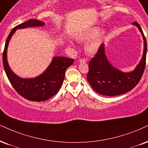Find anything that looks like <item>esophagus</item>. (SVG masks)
Returning <instances> with one entry per match:
<instances>
[{"mask_svg": "<svg viewBox=\"0 0 148 148\" xmlns=\"http://www.w3.org/2000/svg\"><path fill=\"white\" fill-rule=\"evenodd\" d=\"M79 62L80 63H84V62H86L87 60L85 59V58H81V59H79Z\"/></svg>", "mask_w": 148, "mask_h": 148, "instance_id": "34e87169", "label": "esophagus"}]
</instances>
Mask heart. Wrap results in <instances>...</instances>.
Listing matches in <instances>:
<instances>
[{
    "instance_id": "heart-1",
    "label": "heart",
    "mask_w": 148,
    "mask_h": 148,
    "mask_svg": "<svg viewBox=\"0 0 148 148\" xmlns=\"http://www.w3.org/2000/svg\"><path fill=\"white\" fill-rule=\"evenodd\" d=\"M104 36L103 31H99L98 27H92L77 34L75 39L79 42L88 40L85 45V51L88 54H94L101 46Z\"/></svg>"
}]
</instances>
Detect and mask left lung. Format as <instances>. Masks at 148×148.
I'll return each instance as SVG.
<instances>
[{"label":"left lung","mask_w":148,"mask_h":148,"mask_svg":"<svg viewBox=\"0 0 148 148\" xmlns=\"http://www.w3.org/2000/svg\"><path fill=\"white\" fill-rule=\"evenodd\" d=\"M132 25L138 27L144 41L143 54L141 61L134 71L122 72L109 62L105 54L104 44H102L94 58L89 62L87 75V80L97 93L105 96L119 95L131 90L139 82L145 67L147 42L139 24L134 22Z\"/></svg>","instance_id":"obj_1"}]
</instances>
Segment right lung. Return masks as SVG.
I'll list each match as a JSON object with an SVG mask.
<instances>
[{"label": "right lung", "mask_w": 148, "mask_h": 148, "mask_svg": "<svg viewBox=\"0 0 148 148\" xmlns=\"http://www.w3.org/2000/svg\"><path fill=\"white\" fill-rule=\"evenodd\" d=\"M44 25V22L33 19L14 27L7 37L3 54V66L11 84L18 94L30 101H45L55 95L61 88L66 70L74 62V60L72 58L54 57L45 72L35 78H21L11 70L7 62V51L9 42L14 32L19 29Z\"/></svg>", "instance_id": "add662e5"}]
</instances>
